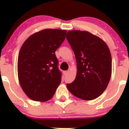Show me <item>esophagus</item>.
I'll list each match as a JSON object with an SVG mask.
<instances>
[{"instance_id":"1","label":"esophagus","mask_w":129,"mask_h":129,"mask_svg":"<svg viewBox=\"0 0 129 129\" xmlns=\"http://www.w3.org/2000/svg\"><path fill=\"white\" fill-rule=\"evenodd\" d=\"M69 71H65L64 72H63V73H64L65 75H67L68 73H69Z\"/></svg>"}]
</instances>
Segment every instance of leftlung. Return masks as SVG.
<instances>
[{"label":"left lung","mask_w":129,"mask_h":129,"mask_svg":"<svg viewBox=\"0 0 129 129\" xmlns=\"http://www.w3.org/2000/svg\"><path fill=\"white\" fill-rule=\"evenodd\" d=\"M67 39L75 53L77 74L67 84L74 96L90 101L105 91L112 74V57L109 47L101 38L85 31H69Z\"/></svg>","instance_id":"8db88e82"}]
</instances>
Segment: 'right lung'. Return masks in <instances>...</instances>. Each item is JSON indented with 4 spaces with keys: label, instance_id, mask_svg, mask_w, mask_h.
<instances>
[{
    "label": "right lung",
    "instance_id": "right-lung-1",
    "mask_svg": "<svg viewBox=\"0 0 129 129\" xmlns=\"http://www.w3.org/2000/svg\"><path fill=\"white\" fill-rule=\"evenodd\" d=\"M66 33V30L43 29L29 36L22 45L17 61L18 78L22 90L31 100H50L61 82L55 51Z\"/></svg>",
    "mask_w": 129,
    "mask_h": 129
}]
</instances>
